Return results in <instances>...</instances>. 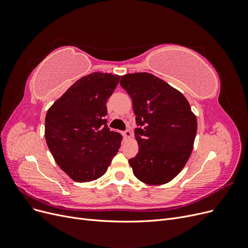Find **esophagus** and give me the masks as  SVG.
I'll list each match as a JSON object with an SVG mask.
<instances>
[{
  "instance_id": "obj_1",
  "label": "esophagus",
  "mask_w": 248,
  "mask_h": 248,
  "mask_svg": "<svg viewBox=\"0 0 248 248\" xmlns=\"http://www.w3.org/2000/svg\"><path fill=\"white\" fill-rule=\"evenodd\" d=\"M131 131L129 130V129H126L124 132H123V136H124V138L125 139H129L130 137H131Z\"/></svg>"
}]
</instances>
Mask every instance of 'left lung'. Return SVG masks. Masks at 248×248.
<instances>
[{"label": "left lung", "mask_w": 248, "mask_h": 248, "mask_svg": "<svg viewBox=\"0 0 248 248\" xmlns=\"http://www.w3.org/2000/svg\"><path fill=\"white\" fill-rule=\"evenodd\" d=\"M120 85L132 99L139 153L128 162L141 182L158 185L174 179L188 160L197 118L178 90L147 72L123 76Z\"/></svg>", "instance_id": "1"}]
</instances>
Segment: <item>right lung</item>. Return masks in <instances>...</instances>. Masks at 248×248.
<instances>
[{
	"mask_svg": "<svg viewBox=\"0 0 248 248\" xmlns=\"http://www.w3.org/2000/svg\"><path fill=\"white\" fill-rule=\"evenodd\" d=\"M120 78L94 72L81 78L52 104L46 140L58 166L77 182L100 178L121 146L122 136L108 127L107 101Z\"/></svg>",
	"mask_w": 248,
	"mask_h": 248,
	"instance_id": "obj_1",
	"label": "right lung"
}]
</instances>
